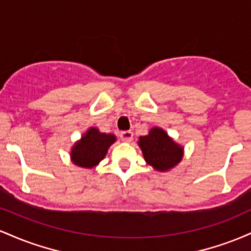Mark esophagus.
I'll return each mask as SVG.
<instances>
[{
  "label": "esophagus",
  "instance_id": "esophagus-1",
  "mask_svg": "<svg viewBox=\"0 0 251 251\" xmlns=\"http://www.w3.org/2000/svg\"><path fill=\"white\" fill-rule=\"evenodd\" d=\"M120 138H122V140H124V142L129 143L133 139V133L131 131H124L120 133Z\"/></svg>",
  "mask_w": 251,
  "mask_h": 251
}]
</instances>
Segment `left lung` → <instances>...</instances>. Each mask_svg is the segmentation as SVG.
<instances>
[{
	"instance_id": "obj_1",
	"label": "left lung",
	"mask_w": 251,
	"mask_h": 251,
	"mask_svg": "<svg viewBox=\"0 0 251 251\" xmlns=\"http://www.w3.org/2000/svg\"><path fill=\"white\" fill-rule=\"evenodd\" d=\"M138 145L145 162L157 171H169L183 158V148L160 127L151 128L148 135L139 137Z\"/></svg>"
}]
</instances>
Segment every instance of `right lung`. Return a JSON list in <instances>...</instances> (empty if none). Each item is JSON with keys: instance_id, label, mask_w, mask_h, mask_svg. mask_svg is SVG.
Segmentation results:
<instances>
[{"instance_id": "add662e5", "label": "right lung", "mask_w": 251, "mask_h": 251, "mask_svg": "<svg viewBox=\"0 0 251 251\" xmlns=\"http://www.w3.org/2000/svg\"><path fill=\"white\" fill-rule=\"evenodd\" d=\"M114 142L116 135L101 133L96 127L88 128L81 139L74 144L71 151L72 162L80 168H94L105 158Z\"/></svg>"}]
</instances>
